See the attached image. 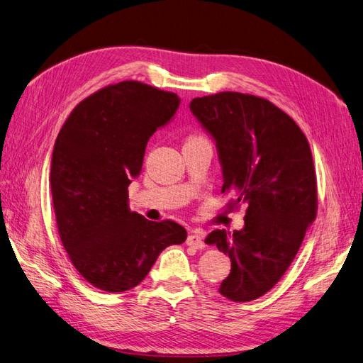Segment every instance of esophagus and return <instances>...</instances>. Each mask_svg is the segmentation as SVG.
<instances>
[{
    "mask_svg": "<svg viewBox=\"0 0 363 363\" xmlns=\"http://www.w3.org/2000/svg\"><path fill=\"white\" fill-rule=\"evenodd\" d=\"M203 239H204L203 233H200V232H192V233L188 236V239H186V244L191 245V247L199 248V250H203V248L206 247Z\"/></svg>",
    "mask_w": 363,
    "mask_h": 363,
    "instance_id": "34e87169",
    "label": "esophagus"
}]
</instances>
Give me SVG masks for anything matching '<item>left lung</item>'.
<instances>
[{"instance_id": "left-lung-1", "label": "left lung", "mask_w": 363, "mask_h": 363, "mask_svg": "<svg viewBox=\"0 0 363 363\" xmlns=\"http://www.w3.org/2000/svg\"><path fill=\"white\" fill-rule=\"evenodd\" d=\"M192 115L216 144L223 192L248 203L244 227L204 242L232 262L219 294L251 301L276 286L316 216L312 151L295 121L265 98L219 92L194 98Z\"/></svg>"}]
</instances>
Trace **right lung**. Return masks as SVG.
Listing matches in <instances>:
<instances>
[{
  "label": "right lung",
  "instance_id": "obj_1",
  "mask_svg": "<svg viewBox=\"0 0 363 363\" xmlns=\"http://www.w3.org/2000/svg\"><path fill=\"white\" fill-rule=\"evenodd\" d=\"M179 106L177 94L121 82L77 106L56 139L50 179L59 235L75 269L98 289L138 286L160 252L188 236L177 223L131 212L127 191L147 142Z\"/></svg>",
  "mask_w": 363,
  "mask_h": 363
}]
</instances>
